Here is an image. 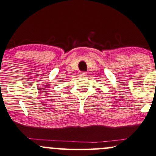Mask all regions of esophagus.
<instances>
[{"mask_svg":"<svg viewBox=\"0 0 156 156\" xmlns=\"http://www.w3.org/2000/svg\"><path fill=\"white\" fill-rule=\"evenodd\" d=\"M87 75V73L86 72H81V73H80V76L81 77H84Z\"/></svg>","mask_w":156,"mask_h":156,"instance_id":"esophagus-1","label":"esophagus"}]
</instances>
